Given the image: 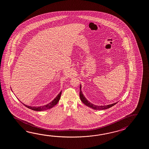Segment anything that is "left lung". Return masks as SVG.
<instances>
[{
	"mask_svg": "<svg viewBox=\"0 0 149 149\" xmlns=\"http://www.w3.org/2000/svg\"><path fill=\"white\" fill-rule=\"evenodd\" d=\"M80 100L81 101L83 102V103H84L86 105L88 106V107L92 108V109H94V110H105V109H107L109 108H111L112 106H113L114 105L117 104V103H114L113 104H111L107 105H97L94 104L92 103H91L90 102L88 101L85 97V96L83 95L82 94V91H81V86L80 85Z\"/></svg>",
	"mask_w": 149,
	"mask_h": 149,
	"instance_id": "obj_1",
	"label": "left lung"
}]
</instances>
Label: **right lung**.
<instances>
[{"label": "right lung", "mask_w": 149, "mask_h": 149, "mask_svg": "<svg viewBox=\"0 0 149 149\" xmlns=\"http://www.w3.org/2000/svg\"><path fill=\"white\" fill-rule=\"evenodd\" d=\"M62 91H61L60 93L57 95V96L54 98V100L51 101V102L48 103L47 104L43 105H40V106H30V105H27L23 104L26 107L31 109L32 110L37 111H44L46 110L49 109L53 108L56 104H57L58 102L59 101L60 99ZM22 103V102H21Z\"/></svg>", "instance_id": "1"}]
</instances>
